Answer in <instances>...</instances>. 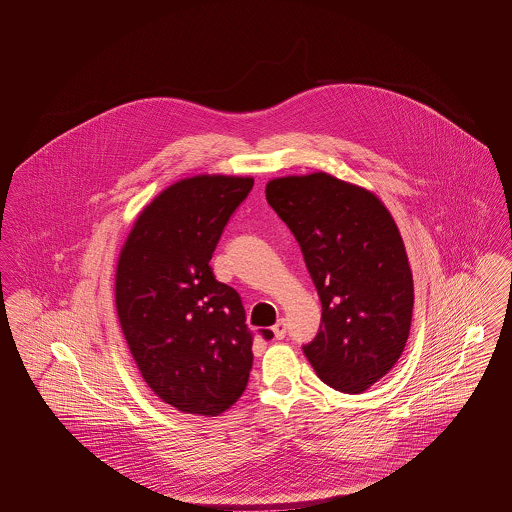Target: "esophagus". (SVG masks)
<instances>
[{
    "label": "esophagus",
    "mask_w": 512,
    "mask_h": 512,
    "mask_svg": "<svg viewBox=\"0 0 512 512\" xmlns=\"http://www.w3.org/2000/svg\"><path fill=\"white\" fill-rule=\"evenodd\" d=\"M272 332H274V338H276V340H282V338L286 336V320L280 318V320L272 326Z\"/></svg>",
    "instance_id": "34e87169"
}]
</instances>
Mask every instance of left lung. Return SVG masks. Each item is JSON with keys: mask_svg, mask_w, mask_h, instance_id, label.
<instances>
[{"mask_svg": "<svg viewBox=\"0 0 512 512\" xmlns=\"http://www.w3.org/2000/svg\"><path fill=\"white\" fill-rule=\"evenodd\" d=\"M267 201L322 303L305 357L326 386L363 393L399 361L411 330L413 272L399 228L378 195L326 172L274 178Z\"/></svg>", "mask_w": 512, "mask_h": 512, "instance_id": "left-lung-1", "label": "left lung"}]
</instances>
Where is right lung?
Wrapping results in <instances>:
<instances>
[{
    "label": "right lung",
    "instance_id": "obj_1",
    "mask_svg": "<svg viewBox=\"0 0 512 512\" xmlns=\"http://www.w3.org/2000/svg\"><path fill=\"white\" fill-rule=\"evenodd\" d=\"M251 188V176L178 180L144 207L122 245L115 305L124 340L147 386L182 413H224L249 380L242 299L209 261Z\"/></svg>",
    "mask_w": 512,
    "mask_h": 512
}]
</instances>
